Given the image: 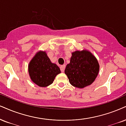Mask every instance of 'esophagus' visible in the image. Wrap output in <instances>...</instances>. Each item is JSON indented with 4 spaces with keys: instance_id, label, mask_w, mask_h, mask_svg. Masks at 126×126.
I'll list each match as a JSON object with an SVG mask.
<instances>
[{
    "instance_id": "obj_1",
    "label": "esophagus",
    "mask_w": 126,
    "mask_h": 126,
    "mask_svg": "<svg viewBox=\"0 0 126 126\" xmlns=\"http://www.w3.org/2000/svg\"><path fill=\"white\" fill-rule=\"evenodd\" d=\"M61 70L62 72H63L65 70V65H63L61 66Z\"/></svg>"
}]
</instances>
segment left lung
<instances>
[{
  "mask_svg": "<svg viewBox=\"0 0 126 126\" xmlns=\"http://www.w3.org/2000/svg\"><path fill=\"white\" fill-rule=\"evenodd\" d=\"M98 61L87 49L72 52L70 63L66 65L65 74L69 83L76 88H82L91 85L99 72Z\"/></svg>",
  "mask_w": 126,
  "mask_h": 126,
  "instance_id": "obj_1",
  "label": "left lung"
}]
</instances>
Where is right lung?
<instances>
[{
  "instance_id": "obj_1",
  "label": "right lung",
  "mask_w": 126,
  "mask_h": 126,
  "mask_svg": "<svg viewBox=\"0 0 126 126\" xmlns=\"http://www.w3.org/2000/svg\"><path fill=\"white\" fill-rule=\"evenodd\" d=\"M28 70L31 80L40 87L52 84L56 76L61 73L60 68L51 63L45 51L36 52L29 63Z\"/></svg>"
}]
</instances>
